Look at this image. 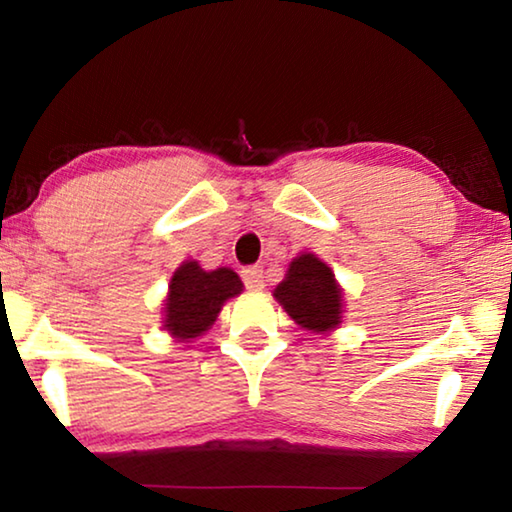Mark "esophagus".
<instances>
[{
  "mask_svg": "<svg viewBox=\"0 0 512 512\" xmlns=\"http://www.w3.org/2000/svg\"><path fill=\"white\" fill-rule=\"evenodd\" d=\"M241 275H244V284H246L250 291L264 289V271H262V266H250Z\"/></svg>",
  "mask_w": 512,
  "mask_h": 512,
  "instance_id": "34e87169",
  "label": "esophagus"
}]
</instances>
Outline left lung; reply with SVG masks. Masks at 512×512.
<instances>
[{
  "mask_svg": "<svg viewBox=\"0 0 512 512\" xmlns=\"http://www.w3.org/2000/svg\"><path fill=\"white\" fill-rule=\"evenodd\" d=\"M273 296L309 332L327 334L341 325L343 291L332 268L316 255L302 253L293 259L287 277L277 284Z\"/></svg>",
  "mask_w": 512,
  "mask_h": 512,
  "instance_id": "left-lung-1",
  "label": "left lung"
}]
</instances>
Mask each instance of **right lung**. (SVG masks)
<instances>
[{
    "mask_svg": "<svg viewBox=\"0 0 512 512\" xmlns=\"http://www.w3.org/2000/svg\"><path fill=\"white\" fill-rule=\"evenodd\" d=\"M244 291V282L232 268L203 271L198 262H183L173 273L164 300V329L180 343L192 341L214 325L228 298Z\"/></svg>",
    "mask_w": 512,
    "mask_h": 512,
    "instance_id": "add662e5",
    "label": "right lung"
}]
</instances>
